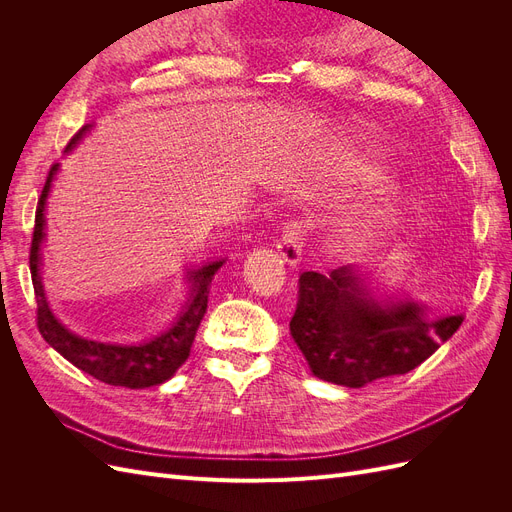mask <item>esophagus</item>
<instances>
[{"label": "esophagus", "mask_w": 512, "mask_h": 512, "mask_svg": "<svg viewBox=\"0 0 512 512\" xmlns=\"http://www.w3.org/2000/svg\"><path fill=\"white\" fill-rule=\"evenodd\" d=\"M277 252L284 258L288 267H297L301 262L303 252V230L299 222H290L284 230V235L277 241Z\"/></svg>", "instance_id": "34e87169"}]
</instances>
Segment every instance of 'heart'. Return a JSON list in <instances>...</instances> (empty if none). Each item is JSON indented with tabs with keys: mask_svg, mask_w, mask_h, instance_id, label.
Segmentation results:
<instances>
[{
	"mask_svg": "<svg viewBox=\"0 0 512 512\" xmlns=\"http://www.w3.org/2000/svg\"><path fill=\"white\" fill-rule=\"evenodd\" d=\"M331 173L339 181H344L352 173H356L363 179L365 177L369 179V175H374L369 168H361V166L359 168L337 166V168H331ZM395 224H397V213L393 207H374V209H365L359 213L346 215V218H342L333 226V232H335V239L342 245L363 247L384 239L395 228Z\"/></svg>",
	"mask_w": 512,
	"mask_h": 512,
	"instance_id": "1",
	"label": "heart"
}]
</instances>
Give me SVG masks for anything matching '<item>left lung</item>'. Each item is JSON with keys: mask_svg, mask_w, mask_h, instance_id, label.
Segmentation results:
<instances>
[{"mask_svg": "<svg viewBox=\"0 0 512 512\" xmlns=\"http://www.w3.org/2000/svg\"><path fill=\"white\" fill-rule=\"evenodd\" d=\"M463 314L425 318L414 301L371 299L356 271H305L290 335L314 376L361 389L418 367L461 327Z\"/></svg>", "mask_w": 512, "mask_h": 512, "instance_id": "1", "label": "left lung"}]
</instances>
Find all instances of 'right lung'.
Wrapping results in <instances>:
<instances>
[{
    "mask_svg": "<svg viewBox=\"0 0 512 512\" xmlns=\"http://www.w3.org/2000/svg\"><path fill=\"white\" fill-rule=\"evenodd\" d=\"M89 123L72 136L66 151H70L76 143L81 141L83 134L89 132ZM57 166L53 164L49 177L42 188L38 209H36V224H34V237H32V250H29V269H32V282L38 299V331L40 335L53 346L64 359H68L74 367L83 369L85 374L94 376L96 380L111 384V386H126V389H145V386H156L166 382L175 371L185 363L190 356V348L194 344V337L198 331V324L207 312L209 301V286L213 275L224 265V260L209 262V265L200 267L190 273L192 290L190 299L181 309L179 318L173 322V327L164 333L145 339L141 344L123 346V344H104L94 342V339H85L70 333L64 324H61L44 297V288L40 282V243L44 239V205L46 196L51 190L53 175L57 173Z\"/></svg>",
    "mask_w": 512,
    "mask_h": 512,
    "instance_id": "obj_1",
    "label": "right lung"
}]
</instances>
